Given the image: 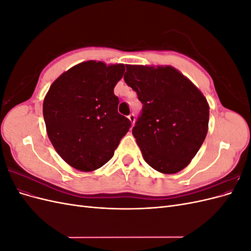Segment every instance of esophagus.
I'll return each mask as SVG.
<instances>
[{"label": "esophagus", "mask_w": 251, "mask_h": 251, "mask_svg": "<svg viewBox=\"0 0 251 251\" xmlns=\"http://www.w3.org/2000/svg\"><path fill=\"white\" fill-rule=\"evenodd\" d=\"M127 118H128V120H130V123L132 125L135 124V115H134V114H130V115L127 116Z\"/></svg>", "instance_id": "esophagus-1"}]
</instances>
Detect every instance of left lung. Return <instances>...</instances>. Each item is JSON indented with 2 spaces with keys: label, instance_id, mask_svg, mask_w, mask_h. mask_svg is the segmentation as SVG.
Wrapping results in <instances>:
<instances>
[{
  "label": "left lung",
  "instance_id": "8db88e82",
  "mask_svg": "<svg viewBox=\"0 0 251 251\" xmlns=\"http://www.w3.org/2000/svg\"><path fill=\"white\" fill-rule=\"evenodd\" d=\"M125 81L143 104L132 133L154 170L176 174L206 137L209 105L201 91L172 66L126 65Z\"/></svg>",
  "mask_w": 251,
  "mask_h": 251
}]
</instances>
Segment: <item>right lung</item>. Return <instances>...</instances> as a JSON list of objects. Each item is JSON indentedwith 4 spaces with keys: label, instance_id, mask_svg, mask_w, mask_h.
<instances>
[{
    "label": "right lung",
    "instance_id": "add662e5",
    "mask_svg": "<svg viewBox=\"0 0 251 251\" xmlns=\"http://www.w3.org/2000/svg\"><path fill=\"white\" fill-rule=\"evenodd\" d=\"M126 71L124 64L87 60L58 76L43 102L48 137L57 154L72 168L92 172L114 155L131 123L117 111L114 87Z\"/></svg>",
    "mask_w": 251,
    "mask_h": 251
}]
</instances>
